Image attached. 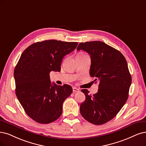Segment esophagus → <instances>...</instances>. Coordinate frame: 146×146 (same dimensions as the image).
<instances>
[{
	"label": "esophagus",
	"mask_w": 146,
	"mask_h": 146,
	"mask_svg": "<svg viewBox=\"0 0 146 146\" xmlns=\"http://www.w3.org/2000/svg\"><path fill=\"white\" fill-rule=\"evenodd\" d=\"M80 90H79V88H76V87H73V93H77V92H79Z\"/></svg>",
	"instance_id": "34e87169"
}]
</instances>
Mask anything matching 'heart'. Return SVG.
Segmentation results:
<instances>
[{
  "instance_id": "1",
  "label": "heart",
  "mask_w": 146,
  "mask_h": 146,
  "mask_svg": "<svg viewBox=\"0 0 146 146\" xmlns=\"http://www.w3.org/2000/svg\"><path fill=\"white\" fill-rule=\"evenodd\" d=\"M84 55V54H82V53H80V54H79V55Z\"/></svg>"
}]
</instances>
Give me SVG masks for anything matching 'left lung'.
<instances>
[{
  "mask_svg": "<svg viewBox=\"0 0 146 146\" xmlns=\"http://www.w3.org/2000/svg\"><path fill=\"white\" fill-rule=\"evenodd\" d=\"M80 50L90 54V74L99 82L98 93L93 96L89 95L87 89L81 90L85 100L80 106V112L88 122L103 125L112 119L126 102L131 75L123 54L104 42H80L77 47Z\"/></svg>",
  "mask_w": 146,
  "mask_h": 146,
  "instance_id": "8db88e82",
  "label": "left lung"
}]
</instances>
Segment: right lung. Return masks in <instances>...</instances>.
Wrapping results in <instances>:
<instances>
[{
    "label": "right lung",
    "instance_id": "right-lung-1",
    "mask_svg": "<svg viewBox=\"0 0 146 146\" xmlns=\"http://www.w3.org/2000/svg\"><path fill=\"white\" fill-rule=\"evenodd\" d=\"M77 42L45 40L23 51L15 67V94L32 120L47 124L57 120L64 100L72 94L71 86L51 84L50 72H60L64 56L73 51Z\"/></svg>",
    "mask_w": 146,
    "mask_h": 146
}]
</instances>
